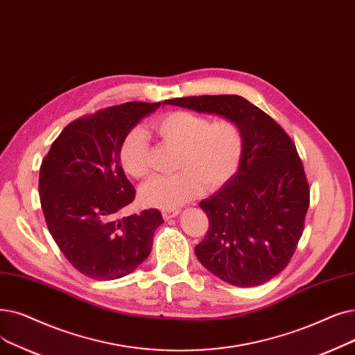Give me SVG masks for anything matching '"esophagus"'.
Returning <instances> with one entry per match:
<instances>
[{"mask_svg":"<svg viewBox=\"0 0 355 355\" xmlns=\"http://www.w3.org/2000/svg\"><path fill=\"white\" fill-rule=\"evenodd\" d=\"M181 213L180 209H173V210H162V218L165 220L168 219H173V218H177V216Z\"/></svg>","mask_w":355,"mask_h":355,"instance_id":"1","label":"esophagus"}]
</instances>
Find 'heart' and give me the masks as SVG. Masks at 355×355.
Segmentation results:
<instances>
[{
    "label": "heart",
    "mask_w": 355,
    "mask_h": 355,
    "mask_svg": "<svg viewBox=\"0 0 355 355\" xmlns=\"http://www.w3.org/2000/svg\"><path fill=\"white\" fill-rule=\"evenodd\" d=\"M152 130L166 144L180 146L177 168L171 175H157L141 189L148 206L171 210L205 191H214L232 177L242 155V133L232 120L210 121L191 112H171L150 123ZM120 164L125 171L144 178L150 171L148 136L130 130L121 142Z\"/></svg>",
    "instance_id": "b5f03b06"
}]
</instances>
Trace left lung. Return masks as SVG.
I'll use <instances>...</instances> for the list:
<instances>
[{
    "label": "left lung",
    "instance_id": "left-lung-1",
    "mask_svg": "<svg viewBox=\"0 0 355 355\" xmlns=\"http://www.w3.org/2000/svg\"><path fill=\"white\" fill-rule=\"evenodd\" d=\"M164 104L218 114L241 129L236 173L200 202L209 230L194 252L229 284H264L288 264L309 207V184L295 144L275 120L241 96L182 97Z\"/></svg>",
    "mask_w": 355,
    "mask_h": 355
}]
</instances>
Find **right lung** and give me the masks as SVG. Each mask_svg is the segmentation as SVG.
<instances>
[{"instance_id":"obj_1","label":"right lung","mask_w":355,"mask_h":355,"mask_svg":"<svg viewBox=\"0 0 355 355\" xmlns=\"http://www.w3.org/2000/svg\"><path fill=\"white\" fill-rule=\"evenodd\" d=\"M162 103L132 101L72 121L52 144L39 173V196L49 232L80 272L121 279L149 257L161 211L119 218L135 198L119 152L125 136Z\"/></svg>"}]
</instances>
